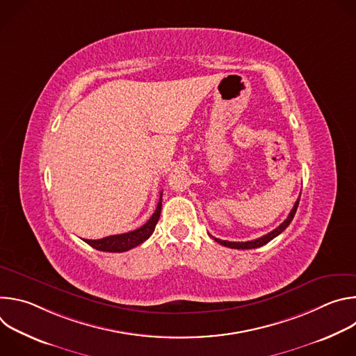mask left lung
Segmentation results:
<instances>
[{"mask_svg":"<svg viewBox=\"0 0 356 356\" xmlns=\"http://www.w3.org/2000/svg\"><path fill=\"white\" fill-rule=\"evenodd\" d=\"M298 201H300V197H298L297 201L294 202V206H293V209H291L289 217H287L276 229H273L272 232H269V234H266V235H264V236H261V238H258V239L246 241V242H229V241H222V239H218V238H214V236H213V238H214L216 242H218V243H221V245H224V246L232 248V249H252V248L264 246V245H266L268 242H270L273 238H276L279 234H282V232L290 225V222H291V220H293V217H294V214H296V211H297Z\"/></svg>","mask_w":356,"mask_h":356,"instance_id":"8db88e82","label":"left lung"}]
</instances>
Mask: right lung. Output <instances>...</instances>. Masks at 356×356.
I'll return each mask as SVG.
<instances>
[{
	"label": "right lung",
	"instance_id": "1",
	"mask_svg": "<svg viewBox=\"0 0 356 356\" xmlns=\"http://www.w3.org/2000/svg\"><path fill=\"white\" fill-rule=\"evenodd\" d=\"M162 194L161 193V198L158 202V207L149 218V221L146 224H143L140 228L131 231V232H125V234H120V235H110L106 238L101 239H84V242H87L90 246H92L97 250H103V252H125L129 250L135 246H138L139 243L145 242L152 234L155 231V227L159 221L161 217V211H162Z\"/></svg>",
	"mask_w": 356,
	"mask_h": 356
}]
</instances>
